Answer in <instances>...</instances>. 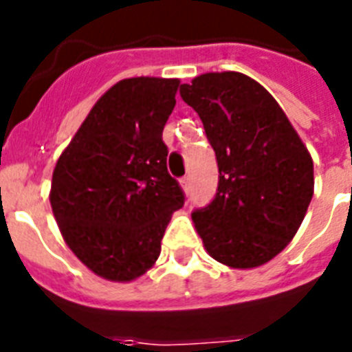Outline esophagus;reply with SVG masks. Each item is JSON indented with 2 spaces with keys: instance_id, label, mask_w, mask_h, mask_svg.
I'll return each mask as SVG.
<instances>
[{
  "instance_id": "34e87169",
  "label": "esophagus",
  "mask_w": 352,
  "mask_h": 352,
  "mask_svg": "<svg viewBox=\"0 0 352 352\" xmlns=\"http://www.w3.org/2000/svg\"><path fill=\"white\" fill-rule=\"evenodd\" d=\"M179 186L182 188V192L184 193L190 192V177H182V179H179Z\"/></svg>"
}]
</instances>
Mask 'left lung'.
Wrapping results in <instances>:
<instances>
[{
	"mask_svg": "<svg viewBox=\"0 0 352 352\" xmlns=\"http://www.w3.org/2000/svg\"><path fill=\"white\" fill-rule=\"evenodd\" d=\"M181 96L203 120L219 166L215 199L192 214L195 230L215 261L261 267L305 217L314 193L311 153L274 96L246 74H201Z\"/></svg>",
	"mask_w": 352,
	"mask_h": 352,
	"instance_id": "obj_1",
	"label": "left lung"
}]
</instances>
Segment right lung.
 Returning a JSON list of instances; mask_svg holds the SVG:
<instances>
[{
    "label": "right lung",
    "instance_id": "add662e5",
    "mask_svg": "<svg viewBox=\"0 0 352 352\" xmlns=\"http://www.w3.org/2000/svg\"><path fill=\"white\" fill-rule=\"evenodd\" d=\"M181 80H120L98 98L62 151L51 208L63 241L91 272L127 283L159 259L184 193L168 173L162 129Z\"/></svg>",
    "mask_w": 352,
    "mask_h": 352
}]
</instances>
